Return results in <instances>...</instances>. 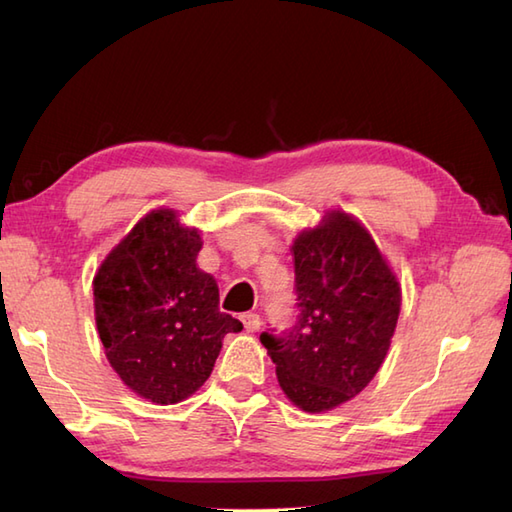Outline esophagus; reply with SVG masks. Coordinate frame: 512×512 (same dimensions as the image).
I'll return each instance as SVG.
<instances>
[{"label": "esophagus", "mask_w": 512, "mask_h": 512, "mask_svg": "<svg viewBox=\"0 0 512 512\" xmlns=\"http://www.w3.org/2000/svg\"><path fill=\"white\" fill-rule=\"evenodd\" d=\"M242 321H244V328L248 332H257L259 325H262V319H259L257 312H246L244 317H242Z\"/></svg>", "instance_id": "1"}]
</instances>
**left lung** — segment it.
Here are the masks:
<instances>
[{
    "label": "left lung",
    "instance_id": "1",
    "mask_svg": "<svg viewBox=\"0 0 512 512\" xmlns=\"http://www.w3.org/2000/svg\"><path fill=\"white\" fill-rule=\"evenodd\" d=\"M297 321L262 343L286 396L303 411L339 407L383 365L400 314L398 281L347 213L325 215L295 244Z\"/></svg>",
    "mask_w": 512,
    "mask_h": 512
}]
</instances>
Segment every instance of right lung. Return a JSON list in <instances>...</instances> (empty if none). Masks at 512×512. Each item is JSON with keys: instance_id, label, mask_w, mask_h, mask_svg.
Listing matches in <instances>:
<instances>
[{"instance_id": "obj_1", "label": "right lung", "mask_w": 512, "mask_h": 512, "mask_svg": "<svg viewBox=\"0 0 512 512\" xmlns=\"http://www.w3.org/2000/svg\"><path fill=\"white\" fill-rule=\"evenodd\" d=\"M195 228L154 211L118 244L94 277L96 328L123 383L158 405L189 398L211 376L228 332L215 279L195 266Z\"/></svg>"}]
</instances>
